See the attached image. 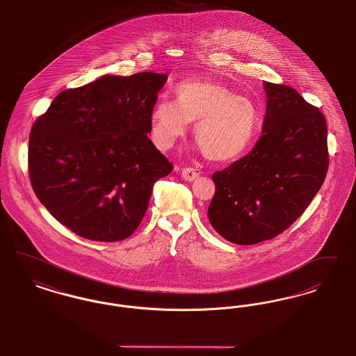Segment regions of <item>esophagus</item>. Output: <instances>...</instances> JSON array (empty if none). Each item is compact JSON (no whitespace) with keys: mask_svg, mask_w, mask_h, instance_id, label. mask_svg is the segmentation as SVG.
<instances>
[{"mask_svg":"<svg viewBox=\"0 0 356 356\" xmlns=\"http://www.w3.org/2000/svg\"><path fill=\"white\" fill-rule=\"evenodd\" d=\"M199 175H200V172L196 170V168H192V167H188V168H183L181 170V176H183V179L186 180V181H193Z\"/></svg>","mask_w":356,"mask_h":356,"instance_id":"esophagus-1","label":"esophagus"}]
</instances>
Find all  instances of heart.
I'll return each mask as SVG.
<instances>
[{
	"label": "heart",
	"mask_w": 356,
	"mask_h": 356,
	"mask_svg": "<svg viewBox=\"0 0 356 356\" xmlns=\"http://www.w3.org/2000/svg\"><path fill=\"white\" fill-rule=\"evenodd\" d=\"M176 100L160 99L149 121L154 144L170 149L195 122L193 135L204 153L213 160H229L243 152L257 128L254 102L224 85L188 80L175 86Z\"/></svg>",
	"instance_id": "heart-1"
}]
</instances>
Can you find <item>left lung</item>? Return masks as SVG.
<instances>
[{"instance_id": "8db88e82", "label": "left lung", "mask_w": 356, "mask_h": 356, "mask_svg": "<svg viewBox=\"0 0 356 356\" xmlns=\"http://www.w3.org/2000/svg\"><path fill=\"white\" fill-rule=\"evenodd\" d=\"M263 135L252 151L212 175L208 219L225 240L250 245L284 232L325 179L327 124L319 108L291 86L264 83Z\"/></svg>"}]
</instances>
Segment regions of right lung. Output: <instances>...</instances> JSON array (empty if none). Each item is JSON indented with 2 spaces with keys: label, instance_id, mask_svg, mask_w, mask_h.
<instances>
[{
  "label": "right lung",
  "instance_id": "add662e5",
  "mask_svg": "<svg viewBox=\"0 0 356 356\" xmlns=\"http://www.w3.org/2000/svg\"><path fill=\"white\" fill-rule=\"evenodd\" d=\"M165 74L104 76L63 90L34 121L29 179L38 200L79 236L120 241L143 220L173 165L147 134Z\"/></svg>",
  "mask_w": 356,
  "mask_h": 356
}]
</instances>
